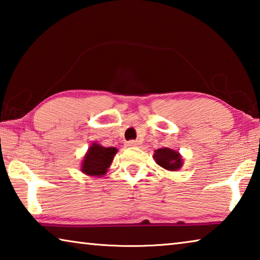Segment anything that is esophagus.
Returning a JSON list of instances; mask_svg holds the SVG:
<instances>
[{
	"instance_id": "obj_1",
	"label": "esophagus",
	"mask_w": 260,
	"mask_h": 260,
	"mask_svg": "<svg viewBox=\"0 0 260 260\" xmlns=\"http://www.w3.org/2000/svg\"><path fill=\"white\" fill-rule=\"evenodd\" d=\"M126 146L129 147V148H132V147H138V146H139V142H138V141L132 140V141H128V142L126 143Z\"/></svg>"
}]
</instances>
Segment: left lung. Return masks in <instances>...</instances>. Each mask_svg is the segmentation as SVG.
<instances>
[{
  "label": "left lung",
  "mask_w": 260,
  "mask_h": 260,
  "mask_svg": "<svg viewBox=\"0 0 260 260\" xmlns=\"http://www.w3.org/2000/svg\"><path fill=\"white\" fill-rule=\"evenodd\" d=\"M153 158L158 165L167 171H178L182 166L181 155L170 148L157 149Z\"/></svg>",
  "instance_id": "obj_1"
}]
</instances>
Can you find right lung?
<instances>
[{
	"label": "right lung",
	"instance_id": "right-lung-1",
	"mask_svg": "<svg viewBox=\"0 0 260 260\" xmlns=\"http://www.w3.org/2000/svg\"><path fill=\"white\" fill-rule=\"evenodd\" d=\"M117 149L114 147L105 148L93 143L88 149L81 162V172L91 177H102L111 165Z\"/></svg>",
	"mask_w": 260,
	"mask_h": 260
}]
</instances>
